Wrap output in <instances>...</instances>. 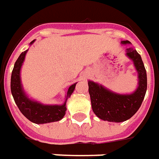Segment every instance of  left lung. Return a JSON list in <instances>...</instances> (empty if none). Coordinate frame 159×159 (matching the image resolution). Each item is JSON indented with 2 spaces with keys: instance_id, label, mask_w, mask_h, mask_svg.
I'll return each mask as SVG.
<instances>
[{
  "instance_id": "left-lung-1",
  "label": "left lung",
  "mask_w": 159,
  "mask_h": 159,
  "mask_svg": "<svg viewBox=\"0 0 159 159\" xmlns=\"http://www.w3.org/2000/svg\"><path fill=\"white\" fill-rule=\"evenodd\" d=\"M122 44H130L123 40ZM126 55L132 61L138 72L139 86L131 94H119L108 90L93 81H88L93 111L102 120L109 122H123L131 119L139 109L147 89V76L141 56L135 49H126Z\"/></svg>"
}]
</instances>
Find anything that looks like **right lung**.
Wrapping results in <instances>:
<instances>
[{"mask_svg": "<svg viewBox=\"0 0 159 159\" xmlns=\"http://www.w3.org/2000/svg\"><path fill=\"white\" fill-rule=\"evenodd\" d=\"M34 42L33 40L30 42L32 45ZM27 50L20 53L17 61H15V66L12 71L11 75V93L14 97L15 104L27 119L35 124H46L59 121L65 116L66 107V99L73 93L77 83L70 86L66 93V101L63 105H43L40 102L30 99L23 90L21 81H20V68Z\"/></svg>", "mask_w": 159, "mask_h": 159, "instance_id": "add662e5", "label": "right lung"}]
</instances>
